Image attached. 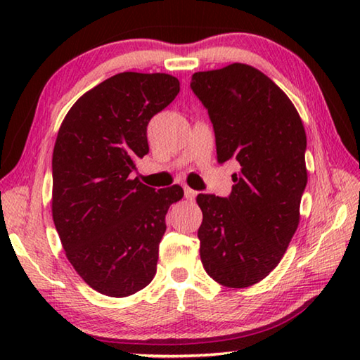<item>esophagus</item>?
I'll return each instance as SVG.
<instances>
[{
    "instance_id": "obj_1",
    "label": "esophagus",
    "mask_w": 360,
    "mask_h": 360,
    "mask_svg": "<svg viewBox=\"0 0 360 360\" xmlns=\"http://www.w3.org/2000/svg\"><path fill=\"white\" fill-rule=\"evenodd\" d=\"M184 195H186L187 200H191V202H192V200L197 197V192H195L193 188H191V187H184Z\"/></svg>"
}]
</instances>
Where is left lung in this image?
Returning <instances> with one entry per match:
<instances>
[{"instance_id": "1", "label": "left lung", "mask_w": 360, "mask_h": 360, "mask_svg": "<svg viewBox=\"0 0 360 360\" xmlns=\"http://www.w3.org/2000/svg\"><path fill=\"white\" fill-rule=\"evenodd\" d=\"M191 89L208 109L217 162L241 167L227 198L197 197L200 257L219 284L249 288L275 270L298 227L307 133L288 95L249 65L195 72Z\"/></svg>"}]
</instances>
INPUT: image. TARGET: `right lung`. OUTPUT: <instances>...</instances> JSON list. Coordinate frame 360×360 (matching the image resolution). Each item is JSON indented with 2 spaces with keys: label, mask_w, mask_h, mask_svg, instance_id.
<instances>
[{
  "label": "right lung",
  "mask_w": 360,
  "mask_h": 360,
  "mask_svg": "<svg viewBox=\"0 0 360 360\" xmlns=\"http://www.w3.org/2000/svg\"><path fill=\"white\" fill-rule=\"evenodd\" d=\"M178 94L165 72H119L84 94L58 130L53 224L70 264L103 295H131L155 276L165 216L184 191H155L130 174L149 152V120Z\"/></svg>",
  "instance_id": "1"
}]
</instances>
